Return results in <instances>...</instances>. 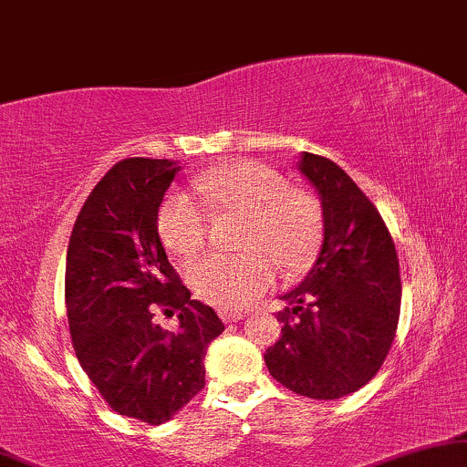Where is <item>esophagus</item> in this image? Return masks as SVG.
<instances>
[{
  "instance_id": "obj_1",
  "label": "esophagus",
  "mask_w": 467,
  "mask_h": 467,
  "mask_svg": "<svg viewBox=\"0 0 467 467\" xmlns=\"http://www.w3.org/2000/svg\"><path fill=\"white\" fill-rule=\"evenodd\" d=\"M220 316L223 322H239L244 318V312L241 309H220Z\"/></svg>"
}]
</instances>
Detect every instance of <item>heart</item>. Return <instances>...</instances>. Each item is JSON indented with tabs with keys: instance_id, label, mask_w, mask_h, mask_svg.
Returning <instances> with one entry per match:
<instances>
[{
	"instance_id": "heart-1",
	"label": "heart",
	"mask_w": 467,
	"mask_h": 467,
	"mask_svg": "<svg viewBox=\"0 0 467 467\" xmlns=\"http://www.w3.org/2000/svg\"><path fill=\"white\" fill-rule=\"evenodd\" d=\"M196 188L217 213L245 217L241 254H211L190 269V284L217 307H245L275 282L277 266L298 273L312 263L322 239V213L314 196L288 190L285 179L258 161H233L198 177ZM185 192L160 207L158 226L166 250L190 258L204 247L209 211Z\"/></svg>"
}]
</instances>
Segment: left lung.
Instances as JSON below:
<instances>
[{
    "label": "left lung",
    "mask_w": 467,
    "mask_h": 467,
    "mask_svg": "<svg viewBox=\"0 0 467 467\" xmlns=\"http://www.w3.org/2000/svg\"><path fill=\"white\" fill-rule=\"evenodd\" d=\"M296 166L320 196L322 245L303 282L282 295V335L265 363L296 395L339 400L365 387L390 350L400 260L378 209L335 161L303 151Z\"/></svg>",
    "instance_id": "left-lung-1"
}]
</instances>
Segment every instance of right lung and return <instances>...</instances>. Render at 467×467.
I'll use <instances>...</instances> for the list:
<instances>
[{"instance_id": "right-lung-1", "label": "right lung", "mask_w": 467, "mask_h": 467, "mask_svg": "<svg viewBox=\"0 0 467 467\" xmlns=\"http://www.w3.org/2000/svg\"><path fill=\"white\" fill-rule=\"evenodd\" d=\"M179 161L130 158L87 198L72 228L66 307L74 352L115 412L149 425L171 420L204 387V354L223 331L209 306L190 298L169 263L158 211ZM177 313L166 332L154 309Z\"/></svg>"}]
</instances>
